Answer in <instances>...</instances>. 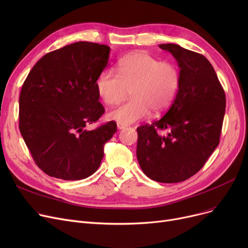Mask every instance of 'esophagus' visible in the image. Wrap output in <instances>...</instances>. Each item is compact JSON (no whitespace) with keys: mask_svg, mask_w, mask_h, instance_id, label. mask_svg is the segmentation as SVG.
I'll return each mask as SVG.
<instances>
[{"mask_svg":"<svg viewBox=\"0 0 248 248\" xmlns=\"http://www.w3.org/2000/svg\"><path fill=\"white\" fill-rule=\"evenodd\" d=\"M125 127H126L125 124H122V123H117V128H119V129H124V128H125Z\"/></svg>","mask_w":248,"mask_h":248,"instance_id":"esophagus-1","label":"esophagus"}]
</instances>
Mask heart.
Masks as SVG:
<instances>
[{
	"instance_id": "b5f03b06",
	"label": "heart",
	"mask_w": 248,
	"mask_h": 248,
	"mask_svg": "<svg viewBox=\"0 0 248 248\" xmlns=\"http://www.w3.org/2000/svg\"><path fill=\"white\" fill-rule=\"evenodd\" d=\"M115 75L106 69L95 81L97 94L108 106L120 103L129 90L132 99L108 113L110 120L129 124L154 115L171 106L180 86V71L171 62H161L145 52L122 58Z\"/></svg>"
}]
</instances>
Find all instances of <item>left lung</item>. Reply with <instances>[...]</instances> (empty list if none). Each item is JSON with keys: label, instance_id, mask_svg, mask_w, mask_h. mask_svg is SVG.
Instances as JSON below:
<instances>
[{"label": "left lung", "instance_id": "8db88e82", "mask_svg": "<svg viewBox=\"0 0 248 248\" xmlns=\"http://www.w3.org/2000/svg\"><path fill=\"white\" fill-rule=\"evenodd\" d=\"M159 47L177 60L180 86L164 116L137 128V158L150 179L178 183L199 172L219 145L226 98L205 56L177 44ZM165 129L166 136L160 134Z\"/></svg>", "mask_w": 248, "mask_h": 248}]
</instances>
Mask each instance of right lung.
I'll return each mask as SVG.
<instances>
[{"instance_id": "add662e5", "label": "right lung", "mask_w": 248, "mask_h": 248, "mask_svg": "<svg viewBox=\"0 0 248 248\" xmlns=\"http://www.w3.org/2000/svg\"><path fill=\"white\" fill-rule=\"evenodd\" d=\"M109 50L83 41L64 46L44 55L23 83L20 132L34 162L50 177L93 175L116 132L113 121L88 129L104 113L95 81L107 67Z\"/></svg>"}]
</instances>
